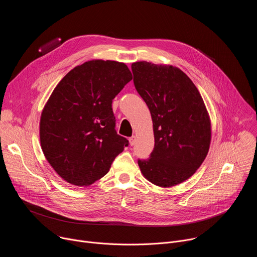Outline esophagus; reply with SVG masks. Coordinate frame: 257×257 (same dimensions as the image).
Listing matches in <instances>:
<instances>
[{
    "label": "esophagus",
    "instance_id": "34e87169",
    "mask_svg": "<svg viewBox=\"0 0 257 257\" xmlns=\"http://www.w3.org/2000/svg\"><path fill=\"white\" fill-rule=\"evenodd\" d=\"M135 142H136V136H132V137L129 138V144L131 146H133L135 144Z\"/></svg>",
    "mask_w": 257,
    "mask_h": 257
}]
</instances>
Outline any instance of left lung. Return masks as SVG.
Here are the masks:
<instances>
[{
    "label": "left lung",
    "instance_id": "1",
    "mask_svg": "<svg viewBox=\"0 0 257 257\" xmlns=\"http://www.w3.org/2000/svg\"><path fill=\"white\" fill-rule=\"evenodd\" d=\"M136 90L152 114L155 148L138 160L145 179L167 188L189 179L207 156L211 123L192 80L172 65L132 63Z\"/></svg>",
    "mask_w": 257,
    "mask_h": 257
}]
</instances>
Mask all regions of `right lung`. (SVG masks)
<instances>
[{"mask_svg": "<svg viewBox=\"0 0 257 257\" xmlns=\"http://www.w3.org/2000/svg\"><path fill=\"white\" fill-rule=\"evenodd\" d=\"M131 79L124 63L91 60L69 71L53 90L41 116V146L70 184H93L128 146L115 130L112 102Z\"/></svg>", "mask_w": 257, "mask_h": 257, "instance_id": "1", "label": "right lung"}]
</instances>
